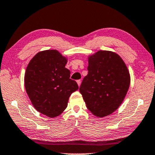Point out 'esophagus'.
Listing matches in <instances>:
<instances>
[{"label": "esophagus", "mask_w": 155, "mask_h": 155, "mask_svg": "<svg viewBox=\"0 0 155 155\" xmlns=\"http://www.w3.org/2000/svg\"><path fill=\"white\" fill-rule=\"evenodd\" d=\"M77 83H78V86H80V84H81V80H77Z\"/></svg>", "instance_id": "esophagus-1"}]
</instances>
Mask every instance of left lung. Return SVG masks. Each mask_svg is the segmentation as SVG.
Masks as SVG:
<instances>
[{
  "label": "left lung",
  "mask_w": 155,
  "mask_h": 155,
  "mask_svg": "<svg viewBox=\"0 0 155 155\" xmlns=\"http://www.w3.org/2000/svg\"><path fill=\"white\" fill-rule=\"evenodd\" d=\"M88 74L80 87L87 109L98 117L115 112L129 88L130 75L117 54L98 51L89 57Z\"/></svg>",
  "instance_id": "8db88e82"
}]
</instances>
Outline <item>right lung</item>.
<instances>
[{
	"label": "right lung",
	"mask_w": 155,
	"mask_h": 155,
	"mask_svg": "<svg viewBox=\"0 0 155 155\" xmlns=\"http://www.w3.org/2000/svg\"><path fill=\"white\" fill-rule=\"evenodd\" d=\"M67 63L55 50L36 54L26 68L25 89L33 107L40 113L56 117L64 111L71 94L78 89L71 72L65 68Z\"/></svg>",
	"instance_id": "add662e5"
}]
</instances>
